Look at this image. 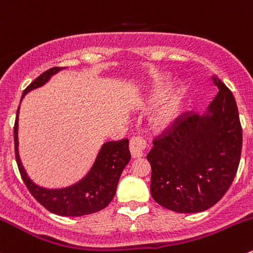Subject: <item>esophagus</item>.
Here are the masks:
<instances>
[{
	"label": "esophagus",
	"mask_w": 253,
	"mask_h": 253,
	"mask_svg": "<svg viewBox=\"0 0 253 253\" xmlns=\"http://www.w3.org/2000/svg\"><path fill=\"white\" fill-rule=\"evenodd\" d=\"M147 147V141L142 135H134V136L130 139L129 142V150L130 154L134 159L136 157H141L144 155V151Z\"/></svg>",
	"instance_id": "esophagus-1"
}]
</instances>
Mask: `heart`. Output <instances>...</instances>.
I'll list each match as a JSON object with an SVG mask.
<instances>
[{
    "label": "heart",
    "mask_w": 253,
    "mask_h": 253,
    "mask_svg": "<svg viewBox=\"0 0 253 253\" xmlns=\"http://www.w3.org/2000/svg\"><path fill=\"white\" fill-rule=\"evenodd\" d=\"M182 104V92L181 91H172L169 96L166 97V99L164 101V103L159 107V109L155 113L154 118H152V123L156 127H166L169 124H172V122L177 118L179 113V109H181Z\"/></svg>",
    "instance_id": "heart-1"
}]
</instances>
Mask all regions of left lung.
<instances>
[{
	"instance_id": "1",
	"label": "left lung",
	"mask_w": 253,
	"mask_h": 253,
	"mask_svg": "<svg viewBox=\"0 0 253 253\" xmlns=\"http://www.w3.org/2000/svg\"><path fill=\"white\" fill-rule=\"evenodd\" d=\"M219 92L209 113L179 114L154 137L146 159L151 165V196L177 212L209 209L231 186L242 149V127L231 91L214 77Z\"/></svg>"
}]
</instances>
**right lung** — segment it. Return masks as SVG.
<instances>
[{"label": "right lung", "mask_w": 253, "mask_h": 253, "mask_svg": "<svg viewBox=\"0 0 253 253\" xmlns=\"http://www.w3.org/2000/svg\"><path fill=\"white\" fill-rule=\"evenodd\" d=\"M61 67H51L37 77L26 89L24 94L32 89L44 84L50 76L60 71ZM18 111H17L16 123H14V151L16 161L18 165L19 173L32 196L49 211L61 216H82L92 214L106 208L116 194L119 177L122 171L130 160L129 140H117L109 141L102 146L96 162L91 171L81 182L69 188L45 189L34 184L27 176L21 164L18 155Z\"/></svg>", "instance_id": "obj_1"}]
</instances>
